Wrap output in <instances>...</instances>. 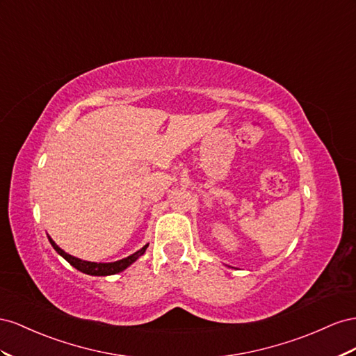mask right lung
I'll use <instances>...</instances> for the list:
<instances>
[{
  "label": "right lung",
  "mask_w": 356,
  "mask_h": 356,
  "mask_svg": "<svg viewBox=\"0 0 356 356\" xmlns=\"http://www.w3.org/2000/svg\"><path fill=\"white\" fill-rule=\"evenodd\" d=\"M49 237V236H47ZM49 241L50 245L54 246V249L59 253L60 257H63L65 261H68L71 266H73L74 268H77L79 271H82L85 274H89V276H111V274H116V273H120L124 271L127 267H129L131 264L136 262L143 253L146 252L147 246H143L140 250H137L136 253H133V255H129L124 259H119V261H115V262H89V261H83V259H79L76 257H71L70 253L64 252L63 249H60L56 243L49 237Z\"/></svg>",
  "instance_id": "1"
}]
</instances>
